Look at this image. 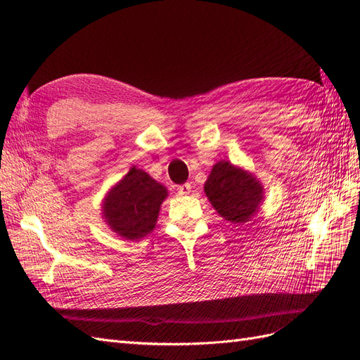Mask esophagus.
<instances>
[{"instance_id":"34e87169","label":"esophagus","mask_w":360,"mask_h":360,"mask_svg":"<svg viewBox=\"0 0 360 360\" xmlns=\"http://www.w3.org/2000/svg\"><path fill=\"white\" fill-rule=\"evenodd\" d=\"M177 192H179L180 195H188L189 192H191V185H189V183H185V185H180L177 188Z\"/></svg>"}]
</instances>
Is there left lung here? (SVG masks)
<instances>
[{"mask_svg": "<svg viewBox=\"0 0 360 360\" xmlns=\"http://www.w3.org/2000/svg\"><path fill=\"white\" fill-rule=\"evenodd\" d=\"M205 194L226 221L244 224L258 214L264 201V186L252 172L220 160L212 166Z\"/></svg>", "mask_w": 360, "mask_h": 360, "instance_id": "left-lung-1", "label": "left lung"}]
</instances>
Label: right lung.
Returning a JSON list of instances; mask_svg holds the SVG:
<instances>
[{
    "instance_id": "1",
    "label": "right lung",
    "mask_w": 360,
    "mask_h": 360,
    "mask_svg": "<svg viewBox=\"0 0 360 360\" xmlns=\"http://www.w3.org/2000/svg\"><path fill=\"white\" fill-rule=\"evenodd\" d=\"M166 197V186L133 166L103 197L102 218L120 238L136 241L154 231Z\"/></svg>"
}]
</instances>
